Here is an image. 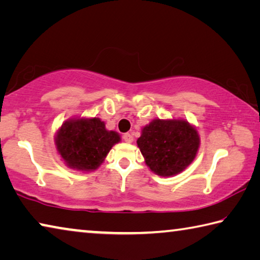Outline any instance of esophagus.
Returning a JSON list of instances; mask_svg holds the SVG:
<instances>
[{
  "instance_id": "obj_1",
  "label": "esophagus",
  "mask_w": 260,
  "mask_h": 260,
  "mask_svg": "<svg viewBox=\"0 0 260 260\" xmlns=\"http://www.w3.org/2000/svg\"><path fill=\"white\" fill-rule=\"evenodd\" d=\"M122 140H124L127 143H132L133 142V136H132V134H129V133H126L122 135Z\"/></svg>"
}]
</instances>
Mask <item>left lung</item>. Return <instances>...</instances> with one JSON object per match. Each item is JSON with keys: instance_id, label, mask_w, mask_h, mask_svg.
<instances>
[{"instance_id": "8db88e82", "label": "left lung", "mask_w": 260, "mask_h": 260, "mask_svg": "<svg viewBox=\"0 0 260 260\" xmlns=\"http://www.w3.org/2000/svg\"><path fill=\"white\" fill-rule=\"evenodd\" d=\"M136 143L152 172L171 177L183 171L196 157L200 136L186 120L155 119L142 129Z\"/></svg>"}]
</instances>
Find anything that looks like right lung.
<instances>
[{"label": "right lung", "mask_w": 260, "mask_h": 260, "mask_svg": "<svg viewBox=\"0 0 260 260\" xmlns=\"http://www.w3.org/2000/svg\"><path fill=\"white\" fill-rule=\"evenodd\" d=\"M120 136L105 129L100 118L68 120L56 135V146L67 165L79 171L96 170Z\"/></svg>", "instance_id": "right-lung-1"}]
</instances>
